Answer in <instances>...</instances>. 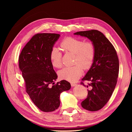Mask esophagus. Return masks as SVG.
<instances>
[{
    "label": "esophagus",
    "mask_w": 132,
    "mask_h": 132,
    "mask_svg": "<svg viewBox=\"0 0 132 132\" xmlns=\"http://www.w3.org/2000/svg\"><path fill=\"white\" fill-rule=\"evenodd\" d=\"M70 84H71V86H72V87H73V86H75V85H77V84H76V83H74V82H71Z\"/></svg>",
    "instance_id": "esophagus-1"
}]
</instances>
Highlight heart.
<instances>
[{
	"mask_svg": "<svg viewBox=\"0 0 132 132\" xmlns=\"http://www.w3.org/2000/svg\"><path fill=\"white\" fill-rule=\"evenodd\" d=\"M64 52L74 54V64L71 67H65L58 71L60 79L74 82L81 77L83 69L89 70L93 66L96 55V47L94 42L84 41L82 39L67 37L60 42ZM62 53L57 48L53 47L50 52V59L52 65L60 68L62 67Z\"/></svg>",
	"mask_w": 132,
	"mask_h": 132,
	"instance_id": "obj_1",
	"label": "heart"
}]
</instances>
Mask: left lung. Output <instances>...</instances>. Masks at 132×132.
<instances>
[{"mask_svg": "<svg viewBox=\"0 0 132 132\" xmlns=\"http://www.w3.org/2000/svg\"><path fill=\"white\" fill-rule=\"evenodd\" d=\"M74 34L87 37L96 47L93 65L80 84L89 88L87 98L81 102V106L86 110L96 111L109 101L116 85L119 73L117 52L112 44L98 30L79 31ZM84 81L90 83L86 86Z\"/></svg>", "mask_w": 132, "mask_h": 132, "instance_id": "left-lung-1", "label": "left lung"}]
</instances>
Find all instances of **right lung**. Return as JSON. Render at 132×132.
Returning <instances> with one entry per match:
<instances>
[{"label": "right lung", "instance_id": "obj_1", "mask_svg": "<svg viewBox=\"0 0 132 132\" xmlns=\"http://www.w3.org/2000/svg\"><path fill=\"white\" fill-rule=\"evenodd\" d=\"M60 35L39 33L33 36L19 57V67L24 79L26 92L42 111L52 112L60 105L59 96L70 89L65 80L55 84L57 75L50 59V52Z\"/></svg>", "mask_w": 132, "mask_h": 132}]
</instances>
